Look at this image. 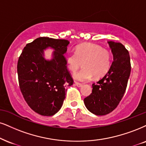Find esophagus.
I'll return each mask as SVG.
<instances>
[{"mask_svg": "<svg viewBox=\"0 0 146 146\" xmlns=\"http://www.w3.org/2000/svg\"><path fill=\"white\" fill-rule=\"evenodd\" d=\"M75 84H76L77 87H80L82 86V84L79 83V82H75Z\"/></svg>", "mask_w": 146, "mask_h": 146, "instance_id": "obj_1", "label": "esophagus"}]
</instances>
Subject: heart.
I'll return each instance as SVG.
<instances>
[{"label": "heart", "mask_w": 146, "mask_h": 146, "mask_svg": "<svg viewBox=\"0 0 146 146\" xmlns=\"http://www.w3.org/2000/svg\"><path fill=\"white\" fill-rule=\"evenodd\" d=\"M83 62L84 68L74 74L79 81H87L93 76L100 78L108 72L111 65V55L108 51L99 45L84 43L76 46V51L66 55V64L72 72H76Z\"/></svg>", "instance_id": "b5f03b06"}]
</instances>
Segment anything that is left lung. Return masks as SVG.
<instances>
[{"label":"left lung","instance_id":"1","mask_svg":"<svg viewBox=\"0 0 146 146\" xmlns=\"http://www.w3.org/2000/svg\"><path fill=\"white\" fill-rule=\"evenodd\" d=\"M113 62L103 78L92 84V93L84 99L88 110L98 116L112 111L119 104L127 89L131 74L129 53L123 44L109 41Z\"/></svg>","mask_w":146,"mask_h":146}]
</instances>
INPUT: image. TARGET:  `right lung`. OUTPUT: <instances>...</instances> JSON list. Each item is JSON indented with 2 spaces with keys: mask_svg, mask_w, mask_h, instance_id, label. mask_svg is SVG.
Returning a JSON list of instances; mask_svg holds the SVG:
<instances>
[{
  "mask_svg": "<svg viewBox=\"0 0 146 146\" xmlns=\"http://www.w3.org/2000/svg\"><path fill=\"white\" fill-rule=\"evenodd\" d=\"M69 43L64 39L38 38L26 44L18 59L21 92L30 108L42 116L56 114L66 98V87L74 83L64 55ZM48 47L55 50L50 61L43 57Z\"/></svg>",
  "mask_w": 146,
  "mask_h": 146,
  "instance_id": "right-lung-1",
  "label": "right lung"
}]
</instances>
